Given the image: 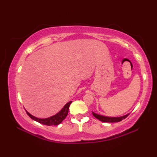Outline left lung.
Returning a JSON list of instances; mask_svg holds the SVG:
<instances>
[{
  "label": "left lung",
  "instance_id": "8db88e82",
  "mask_svg": "<svg viewBox=\"0 0 157 157\" xmlns=\"http://www.w3.org/2000/svg\"><path fill=\"white\" fill-rule=\"evenodd\" d=\"M92 114L96 119H99L100 121H101L102 122H108V123H114V122L121 121L123 119H125L129 115V114H127L126 115L122 116V117H105V116L98 115L94 112H92Z\"/></svg>",
  "mask_w": 157,
  "mask_h": 157
}]
</instances>
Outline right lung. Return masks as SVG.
<instances>
[{"label":"right lung","mask_w":157,"mask_h":157,"mask_svg":"<svg viewBox=\"0 0 157 157\" xmlns=\"http://www.w3.org/2000/svg\"><path fill=\"white\" fill-rule=\"evenodd\" d=\"M72 101H70L68 103L64 106L61 111H59L57 114H56L55 115H53L52 117H50L48 118H46V119H39L36 117L32 115L30 113H29L27 111H26V113L28 115V116L32 119L33 120H35L37 122L42 123V124H44L46 125H57L60 124L63 120L65 119V117L68 115V112H69V106L71 105V103Z\"/></svg>","instance_id":"right-lung-1"}]
</instances>
